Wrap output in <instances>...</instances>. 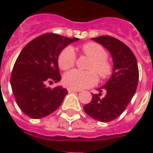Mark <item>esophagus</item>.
I'll list each match as a JSON object with an SVG mask.
<instances>
[{
  "label": "esophagus",
  "instance_id": "obj_1",
  "mask_svg": "<svg viewBox=\"0 0 153 153\" xmlns=\"http://www.w3.org/2000/svg\"><path fill=\"white\" fill-rule=\"evenodd\" d=\"M69 93H73V92H79V90H77V89H73V88H68L67 89Z\"/></svg>",
  "mask_w": 153,
  "mask_h": 153
}]
</instances>
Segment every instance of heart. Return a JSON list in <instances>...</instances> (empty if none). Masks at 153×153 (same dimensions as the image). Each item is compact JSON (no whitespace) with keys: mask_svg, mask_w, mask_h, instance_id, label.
<instances>
[{"mask_svg":"<svg viewBox=\"0 0 153 153\" xmlns=\"http://www.w3.org/2000/svg\"><path fill=\"white\" fill-rule=\"evenodd\" d=\"M81 49L92 60L88 68L89 71L74 69L64 76L65 85L73 89H83L94 86L98 81L97 73L101 79H106L113 71V66L107 60L108 53L99 44L89 42L82 45ZM75 60L76 54L73 47H66L59 55V66L63 70H68L74 65Z\"/></svg>","mask_w":153,"mask_h":153,"instance_id":"b5f03b06","label":"heart"}]
</instances>
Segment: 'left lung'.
I'll return each instance as SVG.
<instances>
[{
  "label": "left lung",
  "instance_id": "8db88e82",
  "mask_svg": "<svg viewBox=\"0 0 153 153\" xmlns=\"http://www.w3.org/2000/svg\"><path fill=\"white\" fill-rule=\"evenodd\" d=\"M109 51L114 60L113 74L106 84L98 88L99 94H92L91 102L84 105V112L95 120L106 123L119 117L126 109L138 83L139 72L132 51L119 39L109 36L92 38ZM106 94L101 97V92Z\"/></svg>",
  "mask_w": 153,
  "mask_h": 153
}]
</instances>
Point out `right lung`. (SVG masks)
Wrapping results in <instances>:
<instances>
[{
    "instance_id": "1",
    "label": "right lung",
    "mask_w": 153,
    "mask_h": 153,
    "mask_svg": "<svg viewBox=\"0 0 153 153\" xmlns=\"http://www.w3.org/2000/svg\"><path fill=\"white\" fill-rule=\"evenodd\" d=\"M77 40L47 33L36 37L21 51L11 72L10 85L17 105L28 117L42 118L60 106L68 91L61 86L46 87V84L60 80L59 55Z\"/></svg>"
}]
</instances>
